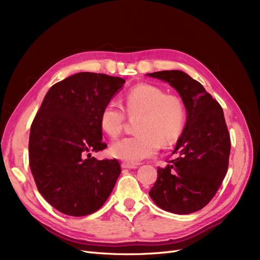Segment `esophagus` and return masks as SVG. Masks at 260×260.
I'll use <instances>...</instances> for the list:
<instances>
[{
	"label": "esophagus",
	"mask_w": 260,
	"mask_h": 260,
	"mask_svg": "<svg viewBox=\"0 0 260 260\" xmlns=\"http://www.w3.org/2000/svg\"><path fill=\"white\" fill-rule=\"evenodd\" d=\"M121 167H122V168H125V169H134V168H137L136 165L129 164V162H122Z\"/></svg>",
	"instance_id": "34e87169"
}]
</instances>
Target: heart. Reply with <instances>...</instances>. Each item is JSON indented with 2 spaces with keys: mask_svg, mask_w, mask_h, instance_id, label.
Returning a JSON list of instances; mask_svg holds the SVG:
<instances>
[{
  "mask_svg": "<svg viewBox=\"0 0 260 260\" xmlns=\"http://www.w3.org/2000/svg\"><path fill=\"white\" fill-rule=\"evenodd\" d=\"M124 109L131 118L139 117L134 136L113 142L111 155L127 162L154 156L160 148L174 145L183 133L186 109L183 100L155 84L139 83L124 98ZM125 122L123 107L111 100L100 114L102 129L114 139L120 136Z\"/></svg>",
  "mask_w": 260,
  "mask_h": 260,
  "instance_id": "b5f03b06",
  "label": "heart"
}]
</instances>
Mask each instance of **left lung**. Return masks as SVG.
Instances as JSON below:
<instances>
[{
	"instance_id": "8db88e82",
	"label": "left lung",
	"mask_w": 260,
	"mask_h": 260,
	"mask_svg": "<svg viewBox=\"0 0 260 260\" xmlns=\"http://www.w3.org/2000/svg\"><path fill=\"white\" fill-rule=\"evenodd\" d=\"M168 82L185 105L187 121L164 168L149 191L161 209L176 214H189L206 207L215 196L227 174L230 135L223 108L203 85L181 71L148 74Z\"/></svg>"
}]
</instances>
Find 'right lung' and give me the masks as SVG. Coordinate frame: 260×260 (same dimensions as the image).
Returning <instances> with one entry per match:
<instances>
[{"mask_svg":"<svg viewBox=\"0 0 260 260\" xmlns=\"http://www.w3.org/2000/svg\"><path fill=\"white\" fill-rule=\"evenodd\" d=\"M124 82L88 72L67 77L48 91L32 122L28 162L37 189L66 215L98 211L120 176L117 159L98 160L91 152L107 148L100 114Z\"/></svg>","mask_w":260,"mask_h":260,"instance_id":"obj_1","label":"right lung"}]
</instances>
